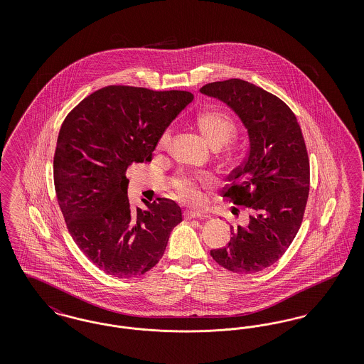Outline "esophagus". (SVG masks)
I'll return each instance as SVG.
<instances>
[{"mask_svg":"<svg viewBox=\"0 0 364 364\" xmlns=\"http://www.w3.org/2000/svg\"><path fill=\"white\" fill-rule=\"evenodd\" d=\"M184 218L186 220H203L205 215L202 213H196V211H186L184 213Z\"/></svg>","mask_w":364,"mask_h":364,"instance_id":"obj_1","label":"esophagus"}]
</instances>
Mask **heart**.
Returning a JSON list of instances; mask_svg holds the SVG:
<instances>
[{"label": "heart", "mask_w": 364, "mask_h": 364, "mask_svg": "<svg viewBox=\"0 0 364 364\" xmlns=\"http://www.w3.org/2000/svg\"><path fill=\"white\" fill-rule=\"evenodd\" d=\"M196 128L202 139L213 150H220L230 139L235 136V124L221 112H203L196 119ZM171 139V134L166 131L159 138L158 146L164 149ZM210 183L208 176H192L188 173L177 174L172 181L174 195L191 205H198L202 199V187Z\"/></svg>", "instance_id": "obj_1"}]
</instances>
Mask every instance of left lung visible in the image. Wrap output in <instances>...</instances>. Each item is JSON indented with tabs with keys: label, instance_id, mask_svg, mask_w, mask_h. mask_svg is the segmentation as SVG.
I'll return each mask as SVG.
<instances>
[{
	"label": "left lung",
	"instance_id": "1",
	"mask_svg": "<svg viewBox=\"0 0 364 364\" xmlns=\"http://www.w3.org/2000/svg\"><path fill=\"white\" fill-rule=\"evenodd\" d=\"M200 92L225 104L248 135V153L224 198L250 208V221L232 226L230 242L210 255L229 272L252 274L276 263L301 225L310 191L306 143L294 112L260 87L230 79Z\"/></svg>",
	"mask_w": 364,
	"mask_h": 364
}]
</instances>
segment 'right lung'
<instances>
[{"instance_id": "obj_1", "label": "right lung", "mask_w": 364, "mask_h": 364, "mask_svg": "<svg viewBox=\"0 0 364 364\" xmlns=\"http://www.w3.org/2000/svg\"><path fill=\"white\" fill-rule=\"evenodd\" d=\"M192 100L188 91L105 87L61 125L54 153L57 200L72 239L109 276L139 277L153 269L183 221L171 199L131 208L125 171L151 161L158 140Z\"/></svg>"}]
</instances>
